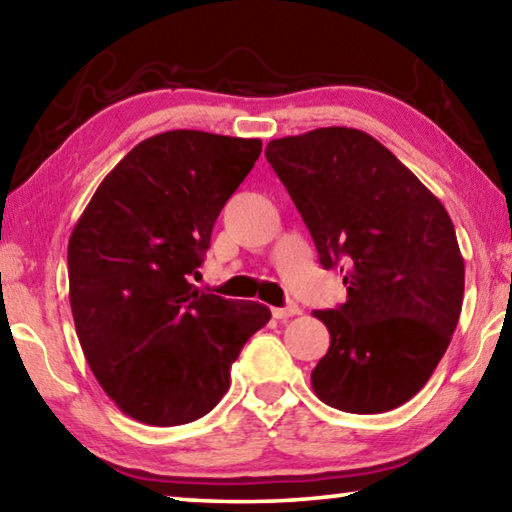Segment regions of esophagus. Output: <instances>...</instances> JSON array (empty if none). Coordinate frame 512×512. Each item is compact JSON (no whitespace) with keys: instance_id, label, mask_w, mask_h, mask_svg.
<instances>
[{"instance_id":"34e87169","label":"esophagus","mask_w":512,"mask_h":512,"mask_svg":"<svg viewBox=\"0 0 512 512\" xmlns=\"http://www.w3.org/2000/svg\"><path fill=\"white\" fill-rule=\"evenodd\" d=\"M300 314V307L298 305H287V307H275L273 309V316L277 320H287L291 316H298Z\"/></svg>"}]
</instances>
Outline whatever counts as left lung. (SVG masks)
Segmentation results:
<instances>
[{
	"mask_svg": "<svg viewBox=\"0 0 512 512\" xmlns=\"http://www.w3.org/2000/svg\"><path fill=\"white\" fill-rule=\"evenodd\" d=\"M266 160L287 187L323 268L348 298L314 311L329 350L311 370L325 404L397 409L427 384L461 316L465 264L443 203L375 137L329 126L271 140Z\"/></svg>",
	"mask_w": 512,
	"mask_h": 512,
	"instance_id": "left-lung-1",
	"label": "left lung"
}]
</instances>
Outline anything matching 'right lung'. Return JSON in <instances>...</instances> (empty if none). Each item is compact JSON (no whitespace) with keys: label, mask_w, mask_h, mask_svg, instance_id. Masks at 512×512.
<instances>
[{"label":"right lung","mask_w":512,"mask_h":512,"mask_svg":"<svg viewBox=\"0 0 512 512\" xmlns=\"http://www.w3.org/2000/svg\"><path fill=\"white\" fill-rule=\"evenodd\" d=\"M259 140L203 131L153 135L94 192L67 246L69 305L94 377L153 427L210 413L241 348L271 309L189 284Z\"/></svg>","instance_id":"add662e5"}]
</instances>
